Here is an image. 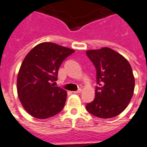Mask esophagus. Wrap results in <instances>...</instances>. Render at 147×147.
<instances>
[{
    "mask_svg": "<svg viewBox=\"0 0 147 147\" xmlns=\"http://www.w3.org/2000/svg\"><path fill=\"white\" fill-rule=\"evenodd\" d=\"M82 92V89H79L78 90H76V91H74V94H80V93Z\"/></svg>",
    "mask_w": 147,
    "mask_h": 147,
    "instance_id": "1",
    "label": "esophagus"
}]
</instances>
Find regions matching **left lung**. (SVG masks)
<instances>
[{
	"instance_id": "obj_1",
	"label": "left lung",
	"mask_w": 147,
	"mask_h": 147,
	"mask_svg": "<svg viewBox=\"0 0 147 147\" xmlns=\"http://www.w3.org/2000/svg\"><path fill=\"white\" fill-rule=\"evenodd\" d=\"M97 71L95 99L86 110L102 119L121 113L128 105L135 89V78L129 62L113 49L103 47L86 51Z\"/></svg>"
}]
</instances>
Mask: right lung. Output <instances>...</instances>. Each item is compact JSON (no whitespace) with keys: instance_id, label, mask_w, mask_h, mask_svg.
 Here are the masks:
<instances>
[{"instance_id":"1","label":"right lung","mask_w":147,"mask_h":147,"mask_svg":"<svg viewBox=\"0 0 147 147\" xmlns=\"http://www.w3.org/2000/svg\"><path fill=\"white\" fill-rule=\"evenodd\" d=\"M74 52L53 42H42L25 57L16 88L21 104L30 116L44 120L63 109L67 91L54 86L55 81L61 63Z\"/></svg>"}]
</instances>
